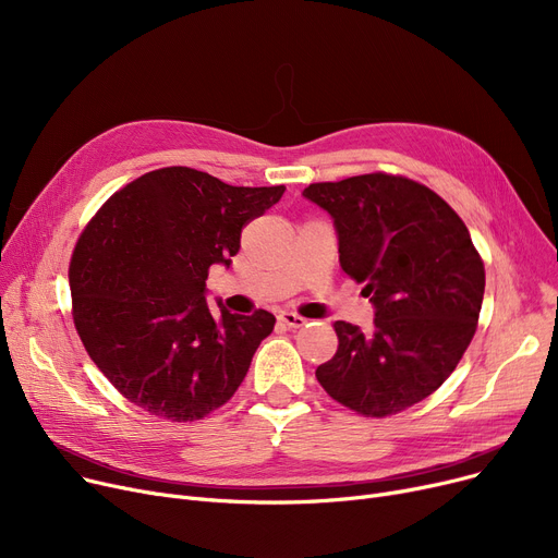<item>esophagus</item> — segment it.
<instances>
[{
    "instance_id": "1",
    "label": "esophagus",
    "mask_w": 558,
    "mask_h": 558,
    "mask_svg": "<svg viewBox=\"0 0 558 558\" xmlns=\"http://www.w3.org/2000/svg\"><path fill=\"white\" fill-rule=\"evenodd\" d=\"M278 320H280V326L291 328V330H299L307 324V318H303L301 314H294V312H280Z\"/></svg>"
}]
</instances>
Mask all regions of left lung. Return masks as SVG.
Masks as SVG:
<instances>
[{"label":"left lung","mask_w":558,"mask_h":558,"mask_svg":"<svg viewBox=\"0 0 558 558\" xmlns=\"http://www.w3.org/2000/svg\"><path fill=\"white\" fill-rule=\"evenodd\" d=\"M303 194L332 215L341 269L375 305L371 332L337 320V353L316 368L318 385L366 418L404 412L441 387L471 345L484 259L450 205L407 175L373 171Z\"/></svg>","instance_id":"8db88e82"}]
</instances>
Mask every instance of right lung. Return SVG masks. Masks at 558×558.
Returning <instances> with one entry per match:
<instances>
[{
  "instance_id": "right-lung-1",
  "label": "right lung",
  "mask_w": 558,
  "mask_h": 558,
  "mask_svg": "<svg viewBox=\"0 0 558 558\" xmlns=\"http://www.w3.org/2000/svg\"><path fill=\"white\" fill-rule=\"evenodd\" d=\"M284 185L234 187L190 167H162L117 190L87 221L70 259L74 328L129 402L192 423L240 389L276 316L205 303L213 264H230L242 228Z\"/></svg>"
}]
</instances>
